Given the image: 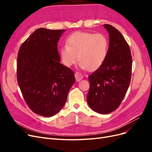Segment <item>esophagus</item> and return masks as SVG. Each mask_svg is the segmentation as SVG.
Here are the masks:
<instances>
[{"mask_svg":"<svg viewBox=\"0 0 152 152\" xmlns=\"http://www.w3.org/2000/svg\"><path fill=\"white\" fill-rule=\"evenodd\" d=\"M75 79H76V80L77 82H79L80 80H82V79H83V75H82L81 73H80L79 72H76L75 73Z\"/></svg>","mask_w":152,"mask_h":152,"instance_id":"esophagus-1","label":"esophagus"}]
</instances>
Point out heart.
I'll return each instance as SVG.
<instances>
[{"instance_id":"obj_1","label":"heart","mask_w":152,"mask_h":152,"mask_svg":"<svg viewBox=\"0 0 152 152\" xmlns=\"http://www.w3.org/2000/svg\"><path fill=\"white\" fill-rule=\"evenodd\" d=\"M108 47V40L102 34L77 31L68 37L66 45L59 49V54L61 62L66 66L74 65L78 58L81 69L94 71L105 61Z\"/></svg>"}]
</instances>
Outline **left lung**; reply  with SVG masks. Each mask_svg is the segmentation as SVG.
I'll list each match as a JSON object with an SVG mask.
<instances>
[{
  "label": "left lung",
  "mask_w": 152,
  "mask_h": 152,
  "mask_svg": "<svg viewBox=\"0 0 152 152\" xmlns=\"http://www.w3.org/2000/svg\"><path fill=\"white\" fill-rule=\"evenodd\" d=\"M103 26L109 34L108 55L103 65L89 76L87 100L94 111L107 114L119 107L127 93L131 78L132 57L121 32L110 25Z\"/></svg>",
  "instance_id": "obj_1"
}]
</instances>
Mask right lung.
Instances as JSON below:
<instances>
[{
  "label": "right lung",
  "mask_w": 152,
  "mask_h": 152,
  "mask_svg": "<svg viewBox=\"0 0 152 152\" xmlns=\"http://www.w3.org/2000/svg\"><path fill=\"white\" fill-rule=\"evenodd\" d=\"M65 30L37 29L22 44L17 58V79L29 108L50 117L65 105L75 83L73 72L60 63L58 42Z\"/></svg>",
  "instance_id": "right-lung-1"
}]
</instances>
